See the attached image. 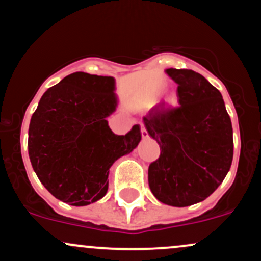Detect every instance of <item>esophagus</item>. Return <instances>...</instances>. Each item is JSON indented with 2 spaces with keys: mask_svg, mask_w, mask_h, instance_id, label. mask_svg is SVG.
<instances>
[{
  "mask_svg": "<svg viewBox=\"0 0 261 261\" xmlns=\"http://www.w3.org/2000/svg\"><path fill=\"white\" fill-rule=\"evenodd\" d=\"M141 136L144 137V139H147L148 137V133L145 127H141Z\"/></svg>",
  "mask_w": 261,
  "mask_h": 261,
  "instance_id": "esophagus-1",
  "label": "esophagus"
}]
</instances>
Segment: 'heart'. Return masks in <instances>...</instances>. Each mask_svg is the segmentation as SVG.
<instances>
[{"instance_id":"b5f03b06","label":"heart","mask_w":261,"mask_h":261,"mask_svg":"<svg viewBox=\"0 0 261 261\" xmlns=\"http://www.w3.org/2000/svg\"><path fill=\"white\" fill-rule=\"evenodd\" d=\"M166 101H167L168 104H173V102H174V99H173L172 96H171V95H168V96H166Z\"/></svg>"}]
</instances>
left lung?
Returning a JSON list of instances; mask_svg holds the SVG:
<instances>
[{"mask_svg":"<svg viewBox=\"0 0 261 261\" xmlns=\"http://www.w3.org/2000/svg\"><path fill=\"white\" fill-rule=\"evenodd\" d=\"M177 108H156L144 117L160 157L148 167L150 190L160 202L187 207L210 197L233 161V127L224 100L199 73L170 68Z\"/></svg>","mask_w":261,"mask_h":261,"instance_id":"left-lung-1","label":"left lung"}]
</instances>
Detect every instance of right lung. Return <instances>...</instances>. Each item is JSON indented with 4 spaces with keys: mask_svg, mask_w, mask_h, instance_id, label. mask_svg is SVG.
<instances>
[{
    "mask_svg": "<svg viewBox=\"0 0 261 261\" xmlns=\"http://www.w3.org/2000/svg\"><path fill=\"white\" fill-rule=\"evenodd\" d=\"M113 76L76 71L43 94L31 119L28 154L42 185L62 202L88 205L107 194L109 168L141 140L140 125L115 135L107 117L117 99Z\"/></svg>",
    "mask_w": 261,
    "mask_h": 261,
    "instance_id": "add662e5",
    "label": "right lung"
}]
</instances>
